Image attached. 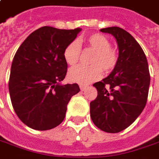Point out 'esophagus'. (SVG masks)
<instances>
[{"label": "esophagus", "mask_w": 159, "mask_h": 159, "mask_svg": "<svg viewBox=\"0 0 159 159\" xmlns=\"http://www.w3.org/2000/svg\"><path fill=\"white\" fill-rule=\"evenodd\" d=\"M86 87H87V85H80V88L81 91L85 90Z\"/></svg>", "instance_id": "1"}]
</instances>
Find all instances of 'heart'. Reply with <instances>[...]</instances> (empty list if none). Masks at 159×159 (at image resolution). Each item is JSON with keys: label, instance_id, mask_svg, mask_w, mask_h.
I'll list each match as a JSON object with an SVG mask.
<instances>
[{"label": "heart", "instance_id": "heart-1", "mask_svg": "<svg viewBox=\"0 0 159 159\" xmlns=\"http://www.w3.org/2000/svg\"><path fill=\"white\" fill-rule=\"evenodd\" d=\"M87 48L94 51L90 60L91 66L79 65L70 69L68 78L70 80L80 84L90 83L102 76V70L105 73H110L117 65L118 54L111 48V42L101 34H93L86 40ZM81 46L78 40L71 41L66 47L63 57L70 66H74L80 61Z\"/></svg>", "mask_w": 159, "mask_h": 159}]
</instances>
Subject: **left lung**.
<instances>
[{"label": "left lung", "mask_w": 159, "mask_h": 159, "mask_svg": "<svg viewBox=\"0 0 159 159\" xmlns=\"http://www.w3.org/2000/svg\"><path fill=\"white\" fill-rule=\"evenodd\" d=\"M100 31L114 36L119 58L109 76L93 84L98 96L90 103V115L100 130L117 133L130 126L143 111L151 77L144 51L128 32L119 27Z\"/></svg>", "instance_id": "obj_1"}]
</instances>
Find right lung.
<instances>
[{
	"mask_svg": "<svg viewBox=\"0 0 159 159\" xmlns=\"http://www.w3.org/2000/svg\"><path fill=\"white\" fill-rule=\"evenodd\" d=\"M81 28L42 27L20 46L12 62L8 89L15 113L28 127L47 131L64 120L78 84L61 85L67 72L64 49Z\"/></svg>",
	"mask_w": 159,
	"mask_h": 159,
	"instance_id": "add662e5",
	"label": "right lung"
}]
</instances>
